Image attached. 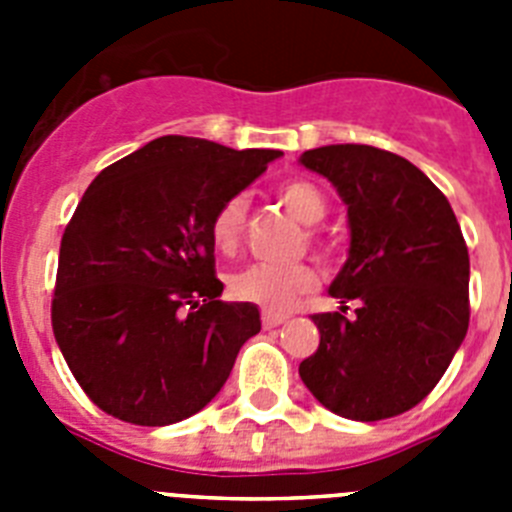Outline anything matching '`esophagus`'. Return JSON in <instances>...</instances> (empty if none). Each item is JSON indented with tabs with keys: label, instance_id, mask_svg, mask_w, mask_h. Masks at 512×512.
<instances>
[{
	"label": "esophagus",
	"instance_id": "obj_1",
	"mask_svg": "<svg viewBox=\"0 0 512 512\" xmlns=\"http://www.w3.org/2000/svg\"><path fill=\"white\" fill-rule=\"evenodd\" d=\"M284 320H287V315H282V312H264V315H261L264 328H277V325H282Z\"/></svg>",
	"mask_w": 512,
	"mask_h": 512
}]
</instances>
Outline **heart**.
Returning <instances> with one entry per match:
<instances>
[{"label": "heart", "instance_id": "obj_1", "mask_svg": "<svg viewBox=\"0 0 512 512\" xmlns=\"http://www.w3.org/2000/svg\"><path fill=\"white\" fill-rule=\"evenodd\" d=\"M279 202L287 207V212L302 225H318L328 212V200L315 184L287 182L279 187ZM246 197L235 194L220 205V210L212 215L210 241L217 253H233L241 246L243 225H246ZM318 284V274L307 264L292 266H271V264H251L230 277V295L235 300L253 302L269 312H284L295 305V300L305 292H310Z\"/></svg>", "mask_w": 512, "mask_h": 512}]
</instances>
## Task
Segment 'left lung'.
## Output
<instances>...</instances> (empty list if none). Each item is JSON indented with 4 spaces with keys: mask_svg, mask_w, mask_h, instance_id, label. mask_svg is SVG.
I'll return each instance as SVG.
<instances>
[{
    "mask_svg": "<svg viewBox=\"0 0 512 512\" xmlns=\"http://www.w3.org/2000/svg\"><path fill=\"white\" fill-rule=\"evenodd\" d=\"M300 164L336 187L351 235L328 287L341 312L312 315L320 343L300 377L341 418H395L436 387L467 336V243L449 200L408 158L341 143ZM346 301L357 305L351 319Z\"/></svg>",
    "mask_w": 512,
    "mask_h": 512,
    "instance_id": "1",
    "label": "left lung"
}]
</instances>
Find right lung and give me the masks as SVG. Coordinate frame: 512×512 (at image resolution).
I'll return each mask as SVG.
<instances>
[{"mask_svg":"<svg viewBox=\"0 0 512 512\" xmlns=\"http://www.w3.org/2000/svg\"><path fill=\"white\" fill-rule=\"evenodd\" d=\"M282 151L164 135L89 184L61 238L53 336L97 408L171 425L220 392L261 330L253 302H223L212 215Z\"/></svg>","mask_w":512,"mask_h":512,"instance_id":"right-lung-1","label":"right lung"}]
</instances>
